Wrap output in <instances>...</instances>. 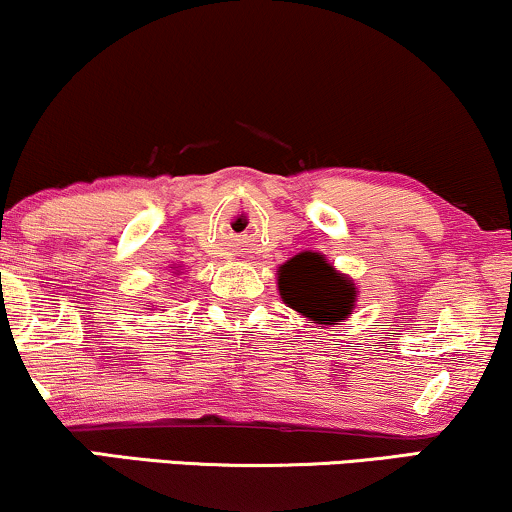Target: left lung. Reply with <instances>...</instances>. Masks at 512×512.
I'll return each mask as SVG.
<instances>
[{
    "instance_id": "1",
    "label": "left lung",
    "mask_w": 512,
    "mask_h": 512,
    "mask_svg": "<svg viewBox=\"0 0 512 512\" xmlns=\"http://www.w3.org/2000/svg\"><path fill=\"white\" fill-rule=\"evenodd\" d=\"M278 295L302 314L321 326H338L352 316L357 307V283L340 274L321 252H300L278 267Z\"/></svg>"
}]
</instances>
